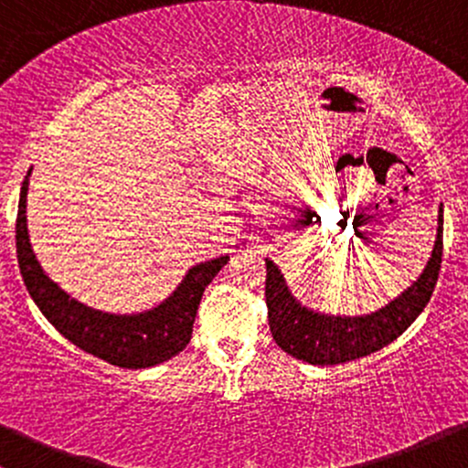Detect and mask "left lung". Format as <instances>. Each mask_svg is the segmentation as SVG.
Listing matches in <instances>:
<instances>
[{
    "label": "left lung",
    "instance_id": "obj_1",
    "mask_svg": "<svg viewBox=\"0 0 468 468\" xmlns=\"http://www.w3.org/2000/svg\"><path fill=\"white\" fill-rule=\"evenodd\" d=\"M444 254V214L440 209V228L421 277L406 292L372 315L334 317L313 313L297 304L282 272L266 261V304L272 338L286 354L311 365H340L363 358L397 340L417 320L431 302Z\"/></svg>",
    "mask_w": 468,
    "mask_h": 468
}]
</instances>
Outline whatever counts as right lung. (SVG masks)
Wrapping results in <instances>:
<instances>
[{"instance_id":"right-lung-1","label":"right lung","mask_w":468,"mask_h":468,"mask_svg":"<svg viewBox=\"0 0 468 468\" xmlns=\"http://www.w3.org/2000/svg\"><path fill=\"white\" fill-rule=\"evenodd\" d=\"M27 191L28 176L22 182L16 223L19 272L27 283L28 295L33 297L42 315L56 326L58 334L96 358L126 369L153 367L180 354L191 340L202 292L229 257L211 259L191 268L177 291L153 311L139 315H110V313L94 311L60 291L42 272L28 243Z\"/></svg>"}]
</instances>
